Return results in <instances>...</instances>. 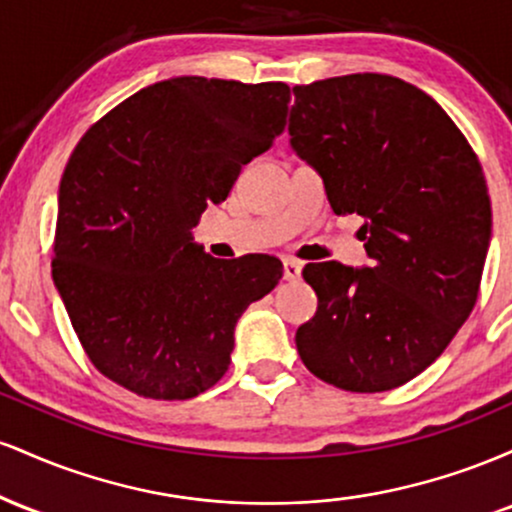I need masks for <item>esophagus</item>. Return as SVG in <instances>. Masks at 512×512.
<instances>
[{
	"label": "esophagus",
	"mask_w": 512,
	"mask_h": 512,
	"mask_svg": "<svg viewBox=\"0 0 512 512\" xmlns=\"http://www.w3.org/2000/svg\"><path fill=\"white\" fill-rule=\"evenodd\" d=\"M301 269H303V264L298 260H284V279L286 281L301 279Z\"/></svg>",
	"instance_id": "1"
}]
</instances>
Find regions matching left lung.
<instances>
[{
    "label": "left lung",
    "instance_id": "1",
    "mask_svg": "<svg viewBox=\"0 0 512 512\" xmlns=\"http://www.w3.org/2000/svg\"><path fill=\"white\" fill-rule=\"evenodd\" d=\"M293 96V151L334 214L363 216L373 260L305 264L317 313L298 327V354L339 390H392L443 354L477 303L491 240L481 163L448 113L397 76H334Z\"/></svg>",
    "mask_w": 512,
    "mask_h": 512
}]
</instances>
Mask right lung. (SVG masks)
Segmentation results:
<instances>
[{
    "label": "right lung",
    "mask_w": 512,
    "mask_h": 512,
    "mask_svg": "<svg viewBox=\"0 0 512 512\" xmlns=\"http://www.w3.org/2000/svg\"><path fill=\"white\" fill-rule=\"evenodd\" d=\"M291 88L178 76L146 86L76 144L60 182L52 279L86 356L146 399H190L228 370L276 257L192 243L209 202L284 132Z\"/></svg>",
    "instance_id": "obj_1"
}]
</instances>
